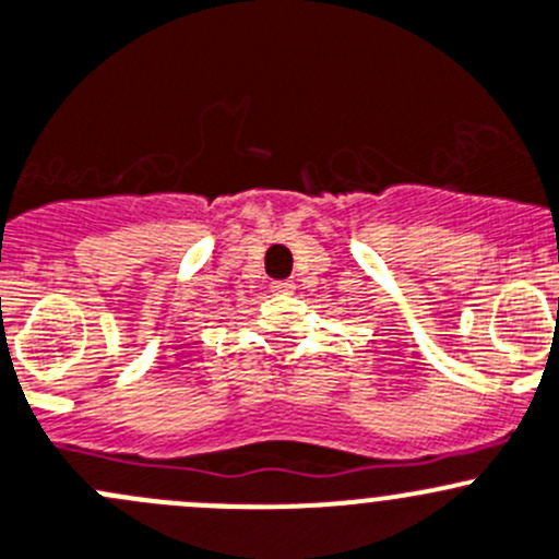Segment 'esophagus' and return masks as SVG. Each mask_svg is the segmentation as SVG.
Instances as JSON below:
<instances>
[{"label": "esophagus", "instance_id": "1", "mask_svg": "<svg viewBox=\"0 0 559 559\" xmlns=\"http://www.w3.org/2000/svg\"><path fill=\"white\" fill-rule=\"evenodd\" d=\"M272 290L277 293V296H290V293L296 290V285H293L290 280H277V282H272Z\"/></svg>", "mask_w": 559, "mask_h": 559}]
</instances>
